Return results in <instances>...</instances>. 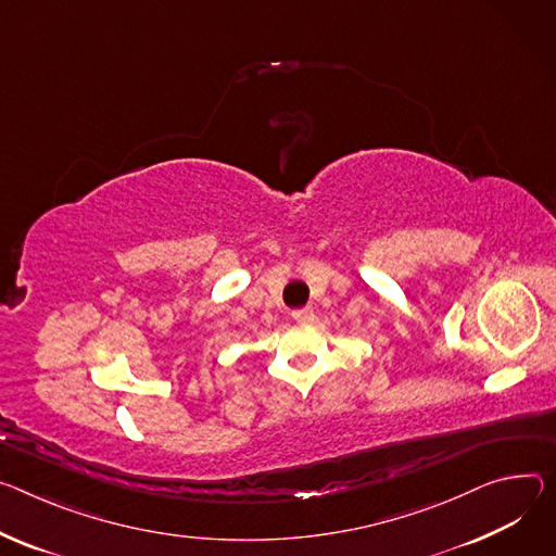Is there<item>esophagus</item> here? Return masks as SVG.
<instances>
[{"label": "esophagus", "instance_id": "1", "mask_svg": "<svg viewBox=\"0 0 556 556\" xmlns=\"http://www.w3.org/2000/svg\"><path fill=\"white\" fill-rule=\"evenodd\" d=\"M292 319H294L296 324H301V326L313 324V319H315V311H313V308H299V311H294V313H292Z\"/></svg>", "mask_w": 556, "mask_h": 556}]
</instances>
